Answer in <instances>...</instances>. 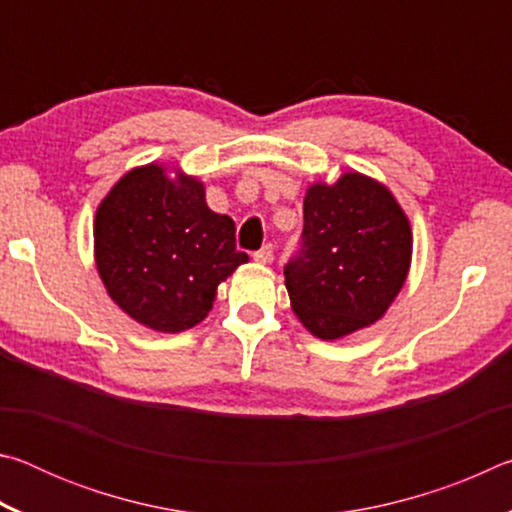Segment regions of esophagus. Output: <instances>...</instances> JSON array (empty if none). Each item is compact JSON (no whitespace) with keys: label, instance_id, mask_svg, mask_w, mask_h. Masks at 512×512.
Returning <instances> with one entry per match:
<instances>
[{"label":"esophagus","instance_id":"34e87169","mask_svg":"<svg viewBox=\"0 0 512 512\" xmlns=\"http://www.w3.org/2000/svg\"><path fill=\"white\" fill-rule=\"evenodd\" d=\"M253 257H255V262H259V264H268L273 259V244H264Z\"/></svg>","mask_w":512,"mask_h":512}]
</instances>
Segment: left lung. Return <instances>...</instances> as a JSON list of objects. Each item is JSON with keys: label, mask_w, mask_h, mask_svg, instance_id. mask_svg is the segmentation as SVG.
I'll use <instances>...</instances> for the list:
<instances>
[{"label": "left lung", "mask_w": 512, "mask_h": 512, "mask_svg": "<svg viewBox=\"0 0 512 512\" xmlns=\"http://www.w3.org/2000/svg\"><path fill=\"white\" fill-rule=\"evenodd\" d=\"M300 250L284 266L293 311L323 341L386 314L411 266V225L384 185L363 173L316 183L305 196Z\"/></svg>", "instance_id": "1"}]
</instances>
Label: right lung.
Segmentation results:
<instances>
[{
    "instance_id": "1",
    "label": "right lung",
    "mask_w": 512,
    "mask_h": 512,
    "mask_svg": "<svg viewBox=\"0 0 512 512\" xmlns=\"http://www.w3.org/2000/svg\"><path fill=\"white\" fill-rule=\"evenodd\" d=\"M94 257L108 296L155 332H183L210 314L216 287L248 262L235 221L205 203V187L160 164L128 171L103 198Z\"/></svg>"
}]
</instances>
